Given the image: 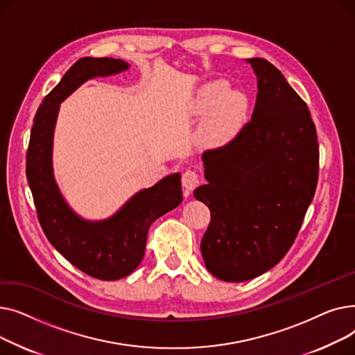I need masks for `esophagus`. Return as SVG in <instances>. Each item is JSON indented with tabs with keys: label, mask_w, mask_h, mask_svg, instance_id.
<instances>
[{
	"label": "esophagus",
	"mask_w": 355,
	"mask_h": 355,
	"mask_svg": "<svg viewBox=\"0 0 355 355\" xmlns=\"http://www.w3.org/2000/svg\"><path fill=\"white\" fill-rule=\"evenodd\" d=\"M181 181H182V187H184L185 193L189 194L190 191H193V190L197 187L200 178H198L197 171H194V170H187V171H184V174H182V177H181Z\"/></svg>",
	"instance_id": "esophagus-1"
}]
</instances>
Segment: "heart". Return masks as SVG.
I'll return each instance as SVG.
<instances>
[{"mask_svg": "<svg viewBox=\"0 0 355 355\" xmlns=\"http://www.w3.org/2000/svg\"><path fill=\"white\" fill-rule=\"evenodd\" d=\"M213 107L215 109L202 128V138L207 144H221L230 139L243 123L248 102L241 93L226 92L221 82H213L200 93L197 112L206 115Z\"/></svg>", "mask_w": 355, "mask_h": 355, "instance_id": "heart-1", "label": "heart"}]
</instances>
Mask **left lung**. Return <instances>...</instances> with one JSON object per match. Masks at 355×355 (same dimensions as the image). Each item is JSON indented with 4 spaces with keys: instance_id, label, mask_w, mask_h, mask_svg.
<instances>
[{
    "instance_id": "1",
    "label": "left lung",
    "mask_w": 355,
    "mask_h": 355,
    "mask_svg": "<svg viewBox=\"0 0 355 355\" xmlns=\"http://www.w3.org/2000/svg\"><path fill=\"white\" fill-rule=\"evenodd\" d=\"M257 79L252 119L227 144L202 153L207 184L194 197L210 209L201 240L209 272L243 282L282 260L313 198L320 146L311 112L284 74L246 59Z\"/></svg>"
}]
</instances>
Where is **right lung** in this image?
Returning <instances> with one entry per match:
<instances>
[{"label": "right lung", "mask_w": 355, "mask_h": 355, "mask_svg": "<svg viewBox=\"0 0 355 355\" xmlns=\"http://www.w3.org/2000/svg\"><path fill=\"white\" fill-rule=\"evenodd\" d=\"M125 69V62L110 58H83L74 63L37 109L26 155L27 181L46 237L73 266L102 281H116L138 268L149 226L182 200L181 177L173 174L134 196L112 218L89 223L67 207L55 187L51 141L60 102L87 79Z\"/></svg>", "instance_id": "add662e5"}]
</instances>
